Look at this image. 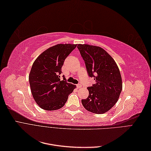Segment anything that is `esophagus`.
I'll list each match as a JSON object with an SVG mask.
<instances>
[{"mask_svg":"<svg viewBox=\"0 0 151 151\" xmlns=\"http://www.w3.org/2000/svg\"><path fill=\"white\" fill-rule=\"evenodd\" d=\"M76 86L77 87V88H81V85L80 84H77V85H76Z\"/></svg>","mask_w":151,"mask_h":151,"instance_id":"34e87169","label":"esophagus"}]
</instances>
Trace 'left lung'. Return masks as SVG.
<instances>
[{"label":"left lung","instance_id":"obj_1","mask_svg":"<svg viewBox=\"0 0 151 151\" xmlns=\"http://www.w3.org/2000/svg\"><path fill=\"white\" fill-rule=\"evenodd\" d=\"M88 76L95 84L88 87L89 96L81 102L87 110L96 114L109 111L117 102L122 90V77L114 59L99 47L79 44Z\"/></svg>","mask_w":151,"mask_h":151}]
</instances>
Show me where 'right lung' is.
<instances>
[{"instance_id":"right-lung-1","label":"right lung","mask_w":151,"mask_h":151,"mask_svg":"<svg viewBox=\"0 0 151 151\" xmlns=\"http://www.w3.org/2000/svg\"><path fill=\"white\" fill-rule=\"evenodd\" d=\"M77 45L58 44L40 55L32 65L29 81L32 95L39 106L45 110H57L64 106L76 86L68 83L62 67Z\"/></svg>"}]
</instances>
